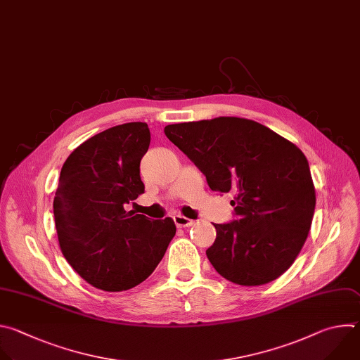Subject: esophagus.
<instances>
[{
  "mask_svg": "<svg viewBox=\"0 0 360 360\" xmlns=\"http://www.w3.org/2000/svg\"><path fill=\"white\" fill-rule=\"evenodd\" d=\"M173 220H174V224L179 227V229H184V227H190V226H193L195 221L194 220H190V219H187V217H183V215H180V214H177V215H174L173 217Z\"/></svg>",
  "mask_w": 360,
  "mask_h": 360,
  "instance_id": "esophagus-1",
  "label": "esophagus"
}]
</instances>
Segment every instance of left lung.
<instances>
[{"instance_id": "obj_1", "label": "left lung", "mask_w": 360, "mask_h": 360, "mask_svg": "<svg viewBox=\"0 0 360 360\" xmlns=\"http://www.w3.org/2000/svg\"><path fill=\"white\" fill-rule=\"evenodd\" d=\"M167 139L205 176L211 190L234 193V220L214 224L205 251L221 276L262 285L288 269L311 230L315 188L305 155L266 126L240 117L176 123Z\"/></svg>"}]
</instances>
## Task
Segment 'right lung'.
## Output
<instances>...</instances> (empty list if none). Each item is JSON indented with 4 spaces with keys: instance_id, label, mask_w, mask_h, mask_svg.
<instances>
[{
    "instance_id": "add662e5",
    "label": "right lung",
    "mask_w": 360,
    "mask_h": 360,
    "mask_svg": "<svg viewBox=\"0 0 360 360\" xmlns=\"http://www.w3.org/2000/svg\"><path fill=\"white\" fill-rule=\"evenodd\" d=\"M150 145L146 123L106 129L69 155L53 197L63 257L88 283L119 292L145 281L176 234L172 219L126 211L141 193L140 160Z\"/></svg>"
}]
</instances>
